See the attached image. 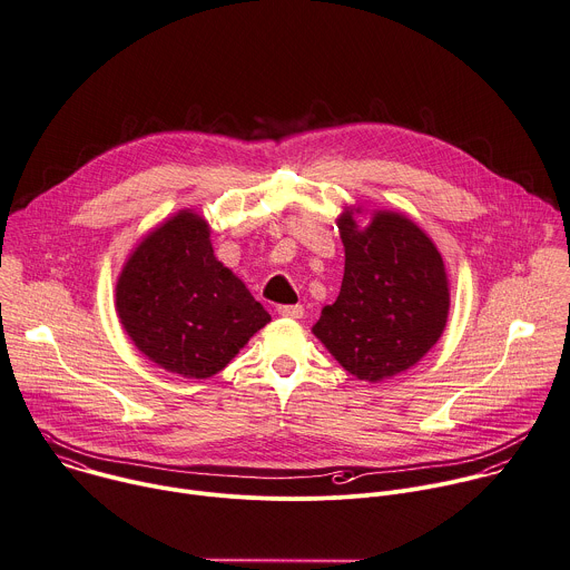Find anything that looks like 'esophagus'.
Listing matches in <instances>:
<instances>
[{"mask_svg": "<svg viewBox=\"0 0 570 570\" xmlns=\"http://www.w3.org/2000/svg\"><path fill=\"white\" fill-rule=\"evenodd\" d=\"M277 313L282 317H291V320H299L304 315V306L302 304H286V306H277Z\"/></svg>", "mask_w": 570, "mask_h": 570, "instance_id": "1", "label": "esophagus"}]
</instances>
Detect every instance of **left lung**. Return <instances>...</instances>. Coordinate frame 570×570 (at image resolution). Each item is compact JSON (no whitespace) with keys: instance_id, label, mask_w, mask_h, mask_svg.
Here are the masks:
<instances>
[{"instance_id":"1","label":"left lung","mask_w":570,"mask_h":570,"mask_svg":"<svg viewBox=\"0 0 570 570\" xmlns=\"http://www.w3.org/2000/svg\"><path fill=\"white\" fill-rule=\"evenodd\" d=\"M362 208L337 217L344 244L340 295L322 308L315 337L357 381L377 383L412 368L443 335L450 282L434 242L405 215Z\"/></svg>"}]
</instances>
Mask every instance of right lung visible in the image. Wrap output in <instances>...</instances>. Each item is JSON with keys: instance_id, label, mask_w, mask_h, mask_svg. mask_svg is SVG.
<instances>
[{"instance_id": "obj_1", "label": "right lung", "mask_w": 570, "mask_h": 570, "mask_svg": "<svg viewBox=\"0 0 570 570\" xmlns=\"http://www.w3.org/2000/svg\"><path fill=\"white\" fill-rule=\"evenodd\" d=\"M122 328L160 368L219 373L271 322L266 308L213 250L208 222L180 210L134 248L116 282Z\"/></svg>"}]
</instances>
